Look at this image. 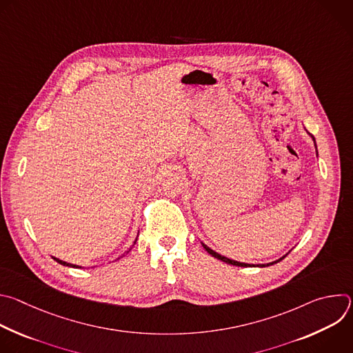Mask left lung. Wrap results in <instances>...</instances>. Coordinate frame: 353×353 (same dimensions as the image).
Listing matches in <instances>:
<instances>
[{
	"mask_svg": "<svg viewBox=\"0 0 353 353\" xmlns=\"http://www.w3.org/2000/svg\"><path fill=\"white\" fill-rule=\"evenodd\" d=\"M307 131V130H306ZM307 134L312 137V139L314 141V146H316V152H317V143H316V138L307 131ZM317 155H319V152H317ZM201 244H203V247L205 248V251L207 253H210L212 257H215V259H218V260H221V261H223V263H226V264H230V265H236V267H260V268H264V267H270V265H274V264H276V263H279V261H282L288 254H285V256H282L281 259H278V260H275V261H272V263H268V264H247V263H240V261H234V260H230V259H228V257H225V256H222V254H219V253H216V251H214L212 248H210L207 244H204L203 241H201Z\"/></svg>",
	"mask_w": 353,
	"mask_h": 353,
	"instance_id": "obj_1",
	"label": "left lung"
}]
</instances>
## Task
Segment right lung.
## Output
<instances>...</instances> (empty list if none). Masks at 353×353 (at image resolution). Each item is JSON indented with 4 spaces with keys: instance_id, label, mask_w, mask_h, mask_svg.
I'll return each mask as SVG.
<instances>
[{
    "instance_id": "1",
    "label": "right lung",
    "mask_w": 353,
    "mask_h": 353,
    "mask_svg": "<svg viewBox=\"0 0 353 353\" xmlns=\"http://www.w3.org/2000/svg\"><path fill=\"white\" fill-rule=\"evenodd\" d=\"M137 239H138V234H137V237H135V240H134V243H132V247H134V244H135V243H137ZM132 247H131V248H132ZM131 248H130V250H128V251H125V253H127V254H128V253H130V251H131ZM52 257H53V256H52ZM53 260H54V261H57V263H59V264H61V265H64V267H71V268H82V267H81V265H75V264H71V263H67V261H63V260H60V259H56V257H53ZM117 260H120V259H117Z\"/></svg>"
}]
</instances>
